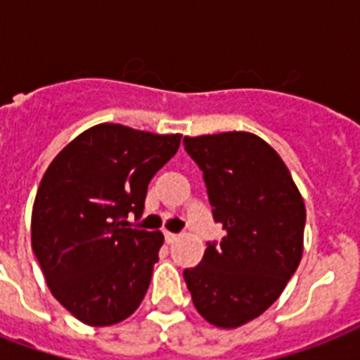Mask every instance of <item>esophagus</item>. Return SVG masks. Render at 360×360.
<instances>
[{
	"mask_svg": "<svg viewBox=\"0 0 360 360\" xmlns=\"http://www.w3.org/2000/svg\"><path fill=\"white\" fill-rule=\"evenodd\" d=\"M177 233H172V231H164V239H166V243H168V245H172V243H174V240H177Z\"/></svg>",
	"mask_w": 360,
	"mask_h": 360,
	"instance_id": "esophagus-1",
	"label": "esophagus"
}]
</instances>
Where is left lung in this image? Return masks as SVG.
Masks as SVG:
<instances>
[{"label": "left lung", "mask_w": 360, "mask_h": 360, "mask_svg": "<svg viewBox=\"0 0 360 360\" xmlns=\"http://www.w3.org/2000/svg\"><path fill=\"white\" fill-rule=\"evenodd\" d=\"M183 143L226 231L183 276L205 321L237 329L262 316L299 267L307 209L284 160L259 136L233 130L185 136Z\"/></svg>", "instance_id": "obj_1"}]
</instances>
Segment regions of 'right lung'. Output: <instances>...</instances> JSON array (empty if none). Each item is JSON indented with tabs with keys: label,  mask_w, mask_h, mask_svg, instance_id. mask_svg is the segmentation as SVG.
<instances>
[{
	"label": "right lung",
	"mask_w": 360,
	"mask_h": 360,
	"mask_svg": "<svg viewBox=\"0 0 360 360\" xmlns=\"http://www.w3.org/2000/svg\"><path fill=\"white\" fill-rule=\"evenodd\" d=\"M179 143L181 134L101 123L42 175L31 246L52 295L82 323H120L143 301L164 236L129 228L127 219L140 217L149 181Z\"/></svg>",
	"instance_id": "right-lung-1"
}]
</instances>
